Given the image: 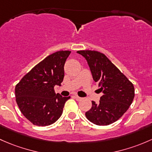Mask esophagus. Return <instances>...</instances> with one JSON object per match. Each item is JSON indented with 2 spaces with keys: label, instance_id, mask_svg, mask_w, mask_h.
Segmentation results:
<instances>
[{
  "label": "esophagus",
  "instance_id": "esophagus-1",
  "mask_svg": "<svg viewBox=\"0 0 152 152\" xmlns=\"http://www.w3.org/2000/svg\"><path fill=\"white\" fill-rule=\"evenodd\" d=\"M74 97L75 98V99H76L77 100H78V101H79V100H81V99H82V98L80 97V96H78L77 95H74Z\"/></svg>",
  "mask_w": 152,
  "mask_h": 152
}]
</instances>
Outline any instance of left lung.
<instances>
[{
	"label": "left lung",
	"instance_id": "8db88e82",
	"mask_svg": "<svg viewBox=\"0 0 152 152\" xmlns=\"http://www.w3.org/2000/svg\"><path fill=\"white\" fill-rule=\"evenodd\" d=\"M77 53L87 61L94 80L103 93L98 104L92 101L91 108L86 113V116L91 122L99 126L115 122L133 101V84L103 53L94 50Z\"/></svg>",
	"mask_w": 152,
	"mask_h": 152
}]
</instances>
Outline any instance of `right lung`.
Listing matches in <instances>:
<instances>
[{"instance_id":"add662e5","label":"right lung","mask_w":152,"mask_h":152,"mask_svg":"<svg viewBox=\"0 0 152 152\" xmlns=\"http://www.w3.org/2000/svg\"><path fill=\"white\" fill-rule=\"evenodd\" d=\"M71 51H58L45 58L28 72L15 87L16 102L22 113L33 124L48 126L61 115L64 97L56 94L64 77L66 60Z\"/></svg>"}]
</instances>
